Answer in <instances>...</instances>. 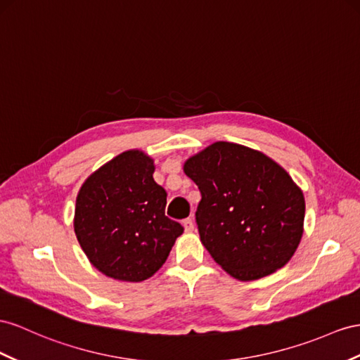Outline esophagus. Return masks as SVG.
Wrapping results in <instances>:
<instances>
[{"label":"esophagus","instance_id":"1","mask_svg":"<svg viewBox=\"0 0 360 360\" xmlns=\"http://www.w3.org/2000/svg\"><path fill=\"white\" fill-rule=\"evenodd\" d=\"M182 225H184V228H186L187 233H191L193 229H195V224H193V220L190 217L186 219V220H182Z\"/></svg>","mask_w":360,"mask_h":360}]
</instances>
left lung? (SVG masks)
I'll use <instances>...</instances> for the list:
<instances>
[{"mask_svg": "<svg viewBox=\"0 0 360 360\" xmlns=\"http://www.w3.org/2000/svg\"><path fill=\"white\" fill-rule=\"evenodd\" d=\"M184 172L202 196L200 242L229 275L259 280L292 259L306 202L278 164L250 147L219 141L191 156Z\"/></svg>", "mask_w": 360, "mask_h": 360, "instance_id": "8db88e82", "label": "left lung"}]
</instances>
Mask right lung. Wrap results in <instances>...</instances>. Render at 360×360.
I'll list each match as a JSON object with an SVG mask.
<instances>
[{
	"mask_svg": "<svg viewBox=\"0 0 360 360\" xmlns=\"http://www.w3.org/2000/svg\"><path fill=\"white\" fill-rule=\"evenodd\" d=\"M153 161L129 150L82 186L75 231L89 262L105 275L143 281L167 260L181 224L165 216L167 193L153 181Z\"/></svg>",
	"mask_w": 360,
	"mask_h": 360,
	"instance_id": "add662e5",
	"label": "right lung"
}]
</instances>
